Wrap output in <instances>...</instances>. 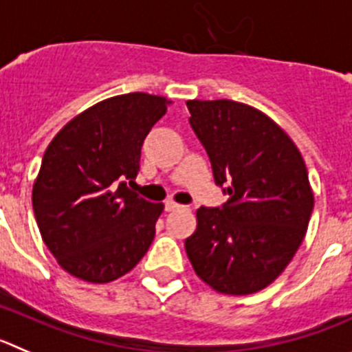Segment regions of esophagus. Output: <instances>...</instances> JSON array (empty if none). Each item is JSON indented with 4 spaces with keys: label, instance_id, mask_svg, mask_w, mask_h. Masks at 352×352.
<instances>
[{
    "label": "esophagus",
    "instance_id": "obj_1",
    "mask_svg": "<svg viewBox=\"0 0 352 352\" xmlns=\"http://www.w3.org/2000/svg\"><path fill=\"white\" fill-rule=\"evenodd\" d=\"M180 208H184V206L179 205V203L172 201V199H168V201L165 203V210H166V212H173V210H180Z\"/></svg>",
    "mask_w": 352,
    "mask_h": 352
}]
</instances>
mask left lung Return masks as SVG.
Wrapping results in <instances>:
<instances>
[{
	"mask_svg": "<svg viewBox=\"0 0 352 352\" xmlns=\"http://www.w3.org/2000/svg\"><path fill=\"white\" fill-rule=\"evenodd\" d=\"M189 123L229 196L201 206L186 239L196 274L213 290L248 295L285 271L304 239L314 198L290 137L254 107L234 100H189Z\"/></svg>",
	"mask_w": 352,
	"mask_h": 352,
	"instance_id": "8db88e82",
	"label": "left lung"
}]
</instances>
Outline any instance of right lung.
Listing matches in <instances>:
<instances>
[{"instance_id": "1", "label": "right lung", "mask_w": 352, "mask_h": 352, "mask_svg": "<svg viewBox=\"0 0 352 352\" xmlns=\"http://www.w3.org/2000/svg\"><path fill=\"white\" fill-rule=\"evenodd\" d=\"M172 102L157 95H118L69 121L45 151L32 187L39 232L60 267L107 283L149 250L163 203L126 187L140 168L151 128Z\"/></svg>"}]
</instances>
